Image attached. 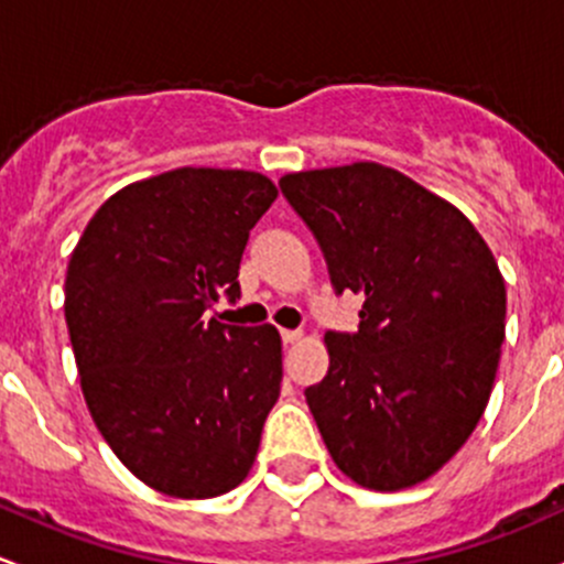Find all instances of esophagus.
Segmentation results:
<instances>
[{"mask_svg": "<svg viewBox=\"0 0 564 564\" xmlns=\"http://www.w3.org/2000/svg\"><path fill=\"white\" fill-rule=\"evenodd\" d=\"M301 336H304V334H301V330H288V328L282 330V341H284V345H295V341H299Z\"/></svg>", "mask_w": 564, "mask_h": 564, "instance_id": "1", "label": "esophagus"}]
</instances>
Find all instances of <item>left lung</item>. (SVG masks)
Returning <instances> with one entry per match:
<instances>
[{
    "label": "left lung",
    "mask_w": 564,
    "mask_h": 564,
    "mask_svg": "<svg viewBox=\"0 0 564 564\" xmlns=\"http://www.w3.org/2000/svg\"><path fill=\"white\" fill-rule=\"evenodd\" d=\"M336 293L361 295L358 334H325L306 388L336 467L371 491L432 478L478 426L505 339V280L445 197L380 162L284 173Z\"/></svg>",
    "instance_id": "1"
}]
</instances>
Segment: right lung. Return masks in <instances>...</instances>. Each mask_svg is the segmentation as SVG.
<instances>
[{"mask_svg":"<svg viewBox=\"0 0 564 564\" xmlns=\"http://www.w3.org/2000/svg\"><path fill=\"white\" fill-rule=\"evenodd\" d=\"M274 197L263 173L176 167L110 195L69 254L86 408L119 462L167 497L236 489L280 399V330L203 317L241 295L249 230Z\"/></svg>","mask_w":564,"mask_h":564,"instance_id":"1","label":"right lung"}]
</instances>
